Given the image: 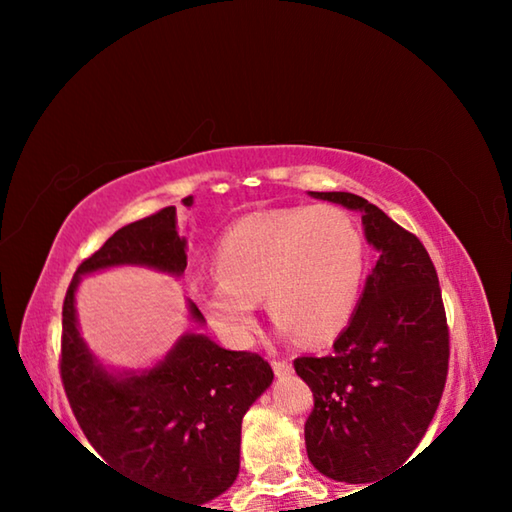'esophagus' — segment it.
<instances>
[{
  "label": "esophagus",
  "instance_id": "esophagus-1",
  "mask_svg": "<svg viewBox=\"0 0 512 512\" xmlns=\"http://www.w3.org/2000/svg\"><path fill=\"white\" fill-rule=\"evenodd\" d=\"M273 370H275V375H289L293 366L287 359H273Z\"/></svg>",
  "mask_w": 512,
  "mask_h": 512
}]
</instances>
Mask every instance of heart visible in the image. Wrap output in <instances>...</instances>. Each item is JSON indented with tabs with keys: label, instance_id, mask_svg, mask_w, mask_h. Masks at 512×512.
I'll use <instances>...</instances> for the list:
<instances>
[{
	"label": "heart",
	"instance_id": "b5f03b06",
	"mask_svg": "<svg viewBox=\"0 0 512 512\" xmlns=\"http://www.w3.org/2000/svg\"><path fill=\"white\" fill-rule=\"evenodd\" d=\"M219 280L198 291L210 325L244 348L257 325V300L284 332L323 343L357 309L366 248L357 225L334 205L255 212L223 232L214 248Z\"/></svg>",
	"mask_w": 512,
	"mask_h": 512
}]
</instances>
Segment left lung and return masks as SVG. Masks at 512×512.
<instances>
[{"label":"left lung","mask_w":512,"mask_h":512,"mask_svg":"<svg viewBox=\"0 0 512 512\" xmlns=\"http://www.w3.org/2000/svg\"><path fill=\"white\" fill-rule=\"evenodd\" d=\"M311 196L361 210L379 259L334 352L293 361L314 393L307 456L329 479L372 483L409 461L443 397L449 368L443 293L422 241L377 205L348 192Z\"/></svg>","instance_id":"8db88e82"}]
</instances>
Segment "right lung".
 <instances>
[{
  "instance_id": "right-lung-1",
  "label": "right lung",
  "mask_w": 512,
  "mask_h": 512,
  "mask_svg": "<svg viewBox=\"0 0 512 512\" xmlns=\"http://www.w3.org/2000/svg\"><path fill=\"white\" fill-rule=\"evenodd\" d=\"M183 203L192 205V196ZM117 264L183 273L187 255L176 207L124 225L76 268L60 336V379L69 406L101 463L149 490L205 504L237 479L241 420L271 386V363L257 352L223 350L203 334H187L144 375H108L76 329L74 291L83 273ZM192 314L203 320L196 305Z\"/></svg>"
}]
</instances>
